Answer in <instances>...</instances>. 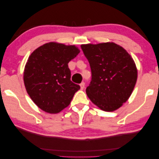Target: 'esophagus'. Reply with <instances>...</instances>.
Instances as JSON below:
<instances>
[{
	"mask_svg": "<svg viewBox=\"0 0 159 159\" xmlns=\"http://www.w3.org/2000/svg\"><path fill=\"white\" fill-rule=\"evenodd\" d=\"M84 86H85V83L84 82H82L81 84H80V89H84Z\"/></svg>",
	"mask_w": 159,
	"mask_h": 159,
	"instance_id": "obj_1",
	"label": "esophagus"
}]
</instances>
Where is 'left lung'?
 <instances>
[{
	"label": "left lung",
	"instance_id": "1",
	"mask_svg": "<svg viewBox=\"0 0 159 159\" xmlns=\"http://www.w3.org/2000/svg\"><path fill=\"white\" fill-rule=\"evenodd\" d=\"M89 62L92 80L86 93L101 110L113 111L130 97L137 70L130 55L115 43L81 46Z\"/></svg>",
	"mask_w": 159,
	"mask_h": 159
}]
</instances>
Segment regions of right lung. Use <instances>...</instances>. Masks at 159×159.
I'll list each match as a JSON object with an SVG mask.
<instances>
[{"mask_svg":"<svg viewBox=\"0 0 159 159\" xmlns=\"http://www.w3.org/2000/svg\"><path fill=\"white\" fill-rule=\"evenodd\" d=\"M80 50L75 46L48 43L31 54L25 66L24 82L30 98L39 108L57 113L71 102L80 89L70 80L68 62Z\"/></svg>","mask_w":159,"mask_h":159,"instance_id":"right-lung-1","label":"right lung"}]
</instances>
